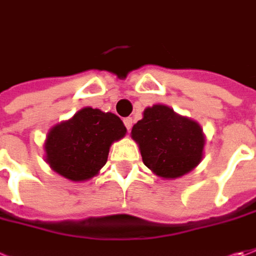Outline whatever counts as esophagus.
Listing matches in <instances>:
<instances>
[{
	"mask_svg": "<svg viewBox=\"0 0 256 256\" xmlns=\"http://www.w3.org/2000/svg\"><path fill=\"white\" fill-rule=\"evenodd\" d=\"M132 122H134V121H132L131 116H128V118H125L124 120V124H125V126H126V130H128V131H131Z\"/></svg>",
	"mask_w": 256,
	"mask_h": 256,
	"instance_id": "1",
	"label": "esophagus"
}]
</instances>
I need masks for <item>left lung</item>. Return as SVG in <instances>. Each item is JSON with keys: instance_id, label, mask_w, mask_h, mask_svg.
I'll return each mask as SVG.
<instances>
[{"instance_id": "8db88e82", "label": "left lung", "mask_w": 256, "mask_h": 256, "mask_svg": "<svg viewBox=\"0 0 256 256\" xmlns=\"http://www.w3.org/2000/svg\"><path fill=\"white\" fill-rule=\"evenodd\" d=\"M131 136L145 166L162 179L182 178L203 160V128L164 104L145 108L142 120L132 126Z\"/></svg>"}]
</instances>
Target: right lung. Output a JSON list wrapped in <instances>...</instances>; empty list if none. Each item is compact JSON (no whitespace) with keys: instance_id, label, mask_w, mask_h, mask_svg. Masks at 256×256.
I'll use <instances>...</instances> for the list:
<instances>
[{"instance_id":"add662e5","label":"right lung","mask_w":256,"mask_h":256,"mask_svg":"<svg viewBox=\"0 0 256 256\" xmlns=\"http://www.w3.org/2000/svg\"><path fill=\"white\" fill-rule=\"evenodd\" d=\"M125 134L120 116L84 107L49 130L44 140L46 164L72 182L90 180L107 164L111 145Z\"/></svg>"}]
</instances>
